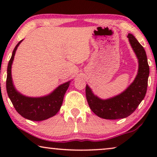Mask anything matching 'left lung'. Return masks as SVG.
I'll return each instance as SVG.
<instances>
[{
    "label": "left lung",
    "instance_id": "left-lung-1",
    "mask_svg": "<svg viewBox=\"0 0 157 157\" xmlns=\"http://www.w3.org/2000/svg\"><path fill=\"white\" fill-rule=\"evenodd\" d=\"M128 41L138 59V71L133 82L121 94L103 99L94 94L86 84V96L91 111L105 119H124L132 114L144 98L147 93L149 66L144 48L132 34L127 36Z\"/></svg>",
    "mask_w": 157,
    "mask_h": 157
}]
</instances>
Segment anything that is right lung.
Here are the masks:
<instances>
[{
	"label": "right lung",
	"instance_id": "1",
	"mask_svg": "<svg viewBox=\"0 0 157 157\" xmlns=\"http://www.w3.org/2000/svg\"><path fill=\"white\" fill-rule=\"evenodd\" d=\"M23 41L21 40L15 47L7 68L6 89L8 97L14 108L23 118L31 121H40L53 117L59 112L63 104V97L71 81H68L56 88L47 95L32 97L23 95L16 89L12 79L11 68L16 51Z\"/></svg>",
	"mask_w": 157,
	"mask_h": 157
}]
</instances>
